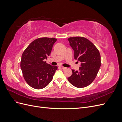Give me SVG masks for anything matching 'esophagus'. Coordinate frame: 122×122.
Wrapping results in <instances>:
<instances>
[{"label":"esophagus","mask_w":122,"mask_h":122,"mask_svg":"<svg viewBox=\"0 0 122 122\" xmlns=\"http://www.w3.org/2000/svg\"><path fill=\"white\" fill-rule=\"evenodd\" d=\"M60 68L61 69H63V70H65V69H67V68H66V67H62V66H60Z\"/></svg>","instance_id":"obj_1"}]
</instances>
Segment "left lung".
Wrapping results in <instances>:
<instances>
[{
    "label": "left lung",
    "instance_id": "left-lung-1",
    "mask_svg": "<svg viewBox=\"0 0 122 122\" xmlns=\"http://www.w3.org/2000/svg\"><path fill=\"white\" fill-rule=\"evenodd\" d=\"M74 51V58L80 61L78 71L72 70V74L68 77L69 82L78 88L89 86L96 77L101 66V56L97 48L90 41L82 36L68 39Z\"/></svg>",
    "mask_w": 122,
    "mask_h": 122
}]
</instances>
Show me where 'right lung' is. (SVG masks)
Returning a JSON list of instances; mask_svg holds the SVG:
<instances>
[{"label":"right lung","mask_w":122,"mask_h":122,"mask_svg":"<svg viewBox=\"0 0 122 122\" xmlns=\"http://www.w3.org/2000/svg\"><path fill=\"white\" fill-rule=\"evenodd\" d=\"M55 38H40L32 41L22 55L20 67L25 81L32 88H43L52 80L57 69L44 61L50 55Z\"/></svg>","instance_id":"add662e5"}]
</instances>
